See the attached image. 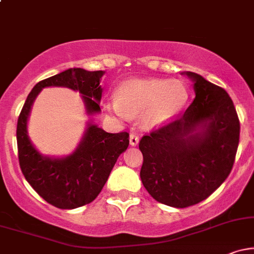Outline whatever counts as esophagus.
I'll use <instances>...</instances> for the list:
<instances>
[{
    "label": "esophagus",
    "instance_id": "34e87169",
    "mask_svg": "<svg viewBox=\"0 0 254 254\" xmlns=\"http://www.w3.org/2000/svg\"><path fill=\"white\" fill-rule=\"evenodd\" d=\"M130 144L132 145V147H135V145L138 144L139 142V138H138V135H136V133H130Z\"/></svg>",
    "mask_w": 254,
    "mask_h": 254
}]
</instances>
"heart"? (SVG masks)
I'll return each mask as SVG.
<instances>
[{
	"instance_id": "b5f03b06",
	"label": "heart",
	"mask_w": 254,
	"mask_h": 254,
	"mask_svg": "<svg viewBox=\"0 0 254 254\" xmlns=\"http://www.w3.org/2000/svg\"><path fill=\"white\" fill-rule=\"evenodd\" d=\"M189 99L182 81L165 78H131L121 84L118 95L105 101V110L119 121H131L141 113L145 127H161L184 109Z\"/></svg>"
}]
</instances>
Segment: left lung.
<instances>
[{"mask_svg":"<svg viewBox=\"0 0 254 254\" xmlns=\"http://www.w3.org/2000/svg\"><path fill=\"white\" fill-rule=\"evenodd\" d=\"M196 98L185 113L139 141L141 180L157 202L188 208L206 199L232 171L240 122L223 88L192 71Z\"/></svg>","mask_w":254,"mask_h":254,"instance_id":"obj_1","label":"left lung"}]
</instances>
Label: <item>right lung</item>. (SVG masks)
<instances>
[{"instance_id": "1", "label": "right lung", "mask_w": 254, "mask_h": 254, "mask_svg": "<svg viewBox=\"0 0 254 254\" xmlns=\"http://www.w3.org/2000/svg\"><path fill=\"white\" fill-rule=\"evenodd\" d=\"M105 71L70 68L38 82L26 99L16 127L19 164L28 184L43 199L60 209H75L95 199L109 179L113 166L129 145V133H109L88 122L80 144L70 155L44 156L32 144L27 132L31 107L46 87H66L82 95L87 115L100 112L99 103Z\"/></svg>"}]
</instances>
